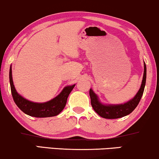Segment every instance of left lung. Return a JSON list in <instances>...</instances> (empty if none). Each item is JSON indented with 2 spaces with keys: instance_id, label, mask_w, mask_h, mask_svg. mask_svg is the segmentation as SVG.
<instances>
[{
  "instance_id": "obj_1",
  "label": "left lung",
  "mask_w": 159,
  "mask_h": 159,
  "mask_svg": "<svg viewBox=\"0 0 159 159\" xmlns=\"http://www.w3.org/2000/svg\"><path fill=\"white\" fill-rule=\"evenodd\" d=\"M147 69L146 65L144 61V74L141 86L136 94V95L128 100V102L121 104H105L99 99V97L94 93L92 89H89V96L91 99V104L94 111L98 115L106 119H117L123 117L131 113L138 106L143 94L144 86L146 83Z\"/></svg>"
}]
</instances>
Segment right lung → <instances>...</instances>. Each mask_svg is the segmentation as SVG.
<instances>
[{"instance_id": "1", "label": "right lung", "mask_w": 159, "mask_h": 159, "mask_svg": "<svg viewBox=\"0 0 159 159\" xmlns=\"http://www.w3.org/2000/svg\"><path fill=\"white\" fill-rule=\"evenodd\" d=\"M9 82L11 94L16 105L24 113L34 117H50L58 115L65 107L68 96L75 86V84H73L65 86L60 94L49 101L36 103L25 99L17 92L12 79L11 66L9 70Z\"/></svg>"}]
</instances>
